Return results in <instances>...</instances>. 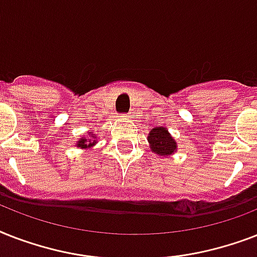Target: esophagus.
I'll return each instance as SVG.
<instances>
[{
	"mask_svg": "<svg viewBox=\"0 0 257 257\" xmlns=\"http://www.w3.org/2000/svg\"><path fill=\"white\" fill-rule=\"evenodd\" d=\"M124 118H132V116H131V114H124Z\"/></svg>",
	"mask_w": 257,
	"mask_h": 257,
	"instance_id": "34e87169",
	"label": "esophagus"
}]
</instances>
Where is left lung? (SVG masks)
<instances>
[{
  "mask_svg": "<svg viewBox=\"0 0 257 257\" xmlns=\"http://www.w3.org/2000/svg\"><path fill=\"white\" fill-rule=\"evenodd\" d=\"M148 143L151 145L152 152H155L159 156H171L177 149L175 139L171 136L168 129L164 128V126H156V128L151 129Z\"/></svg>",
  "mask_w": 257,
  "mask_h": 257,
  "instance_id": "obj_1",
  "label": "left lung"
}]
</instances>
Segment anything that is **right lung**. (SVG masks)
Returning <instances> with one entry per match:
<instances>
[{
  "instance_id": "1",
  "label": "right lung",
  "mask_w": 257,
  "mask_h": 257,
  "mask_svg": "<svg viewBox=\"0 0 257 257\" xmlns=\"http://www.w3.org/2000/svg\"><path fill=\"white\" fill-rule=\"evenodd\" d=\"M89 135L92 136V139H90V140H88V139H85V137L80 139V140L77 141V148L88 149V148H92L93 145L96 144V140H94V136H96V135H93V133H89Z\"/></svg>"
}]
</instances>
